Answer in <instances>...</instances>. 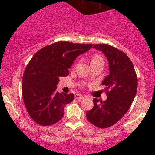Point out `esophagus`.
Here are the masks:
<instances>
[{"instance_id":"obj_1","label":"esophagus","mask_w":155,"mask_h":155,"mask_svg":"<svg viewBox=\"0 0 155 155\" xmlns=\"http://www.w3.org/2000/svg\"><path fill=\"white\" fill-rule=\"evenodd\" d=\"M84 98V96H82V95H76V99L77 101H83Z\"/></svg>"}]
</instances>
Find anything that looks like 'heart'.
Instances as JSON below:
<instances>
[{"label": "heart", "instance_id": "obj_1", "mask_svg": "<svg viewBox=\"0 0 155 155\" xmlns=\"http://www.w3.org/2000/svg\"><path fill=\"white\" fill-rule=\"evenodd\" d=\"M104 63V59L102 58V57L100 56L99 54H94L92 57L91 59V65L94 63Z\"/></svg>", "mask_w": 155, "mask_h": 155}]
</instances>
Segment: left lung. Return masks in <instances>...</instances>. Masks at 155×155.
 <instances>
[{"label":"left lung","instance_id":"obj_1","mask_svg":"<svg viewBox=\"0 0 155 155\" xmlns=\"http://www.w3.org/2000/svg\"><path fill=\"white\" fill-rule=\"evenodd\" d=\"M109 63V74L105 78L107 99H93L94 107L87 112L88 121L100 128H107L116 124L128 111L136 96L138 79L130 59L123 51L108 44H95Z\"/></svg>","mask_w":155,"mask_h":155}]
</instances>
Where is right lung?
I'll return each instance as SVG.
<instances>
[{
    "instance_id": "obj_1",
    "label": "right lung",
    "mask_w": 155,
    "mask_h": 155,
    "mask_svg": "<svg viewBox=\"0 0 155 155\" xmlns=\"http://www.w3.org/2000/svg\"><path fill=\"white\" fill-rule=\"evenodd\" d=\"M92 47V44L58 41L33 55L23 74L22 92L27 111L35 122L47 126L61 120L64 107L72 102L74 95L57 91L59 77L68 75L73 62Z\"/></svg>"
}]
</instances>
